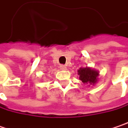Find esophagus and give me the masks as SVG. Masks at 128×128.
<instances>
[{
  "instance_id": "1",
  "label": "esophagus",
  "mask_w": 128,
  "mask_h": 128,
  "mask_svg": "<svg viewBox=\"0 0 128 128\" xmlns=\"http://www.w3.org/2000/svg\"><path fill=\"white\" fill-rule=\"evenodd\" d=\"M60 69H61L62 70H66V66H65V65H63V64H62V65H61V66H60Z\"/></svg>"
}]
</instances>
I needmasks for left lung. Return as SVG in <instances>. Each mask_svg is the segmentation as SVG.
Segmentation results:
<instances>
[{
	"label": "left lung",
	"instance_id": "8db88e82",
	"mask_svg": "<svg viewBox=\"0 0 128 128\" xmlns=\"http://www.w3.org/2000/svg\"><path fill=\"white\" fill-rule=\"evenodd\" d=\"M79 79L84 84H88V86L94 85L98 82V76L100 75L99 71L92 69L91 67H81L77 71Z\"/></svg>",
	"mask_w": 128,
	"mask_h": 128
}]
</instances>
